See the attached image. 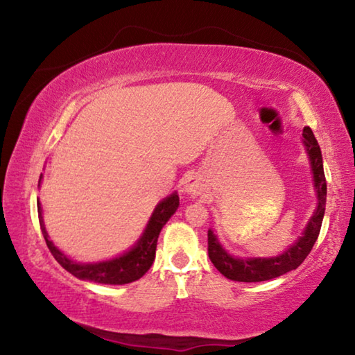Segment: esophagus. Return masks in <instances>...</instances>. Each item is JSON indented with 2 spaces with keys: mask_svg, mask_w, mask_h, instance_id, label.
<instances>
[{
  "mask_svg": "<svg viewBox=\"0 0 355 355\" xmlns=\"http://www.w3.org/2000/svg\"><path fill=\"white\" fill-rule=\"evenodd\" d=\"M184 191L188 192V194H191V196L202 194V183H200V180L197 178V177H194V175H191V177L186 178Z\"/></svg>",
  "mask_w": 355,
  "mask_h": 355,
  "instance_id": "1",
  "label": "esophagus"
}]
</instances>
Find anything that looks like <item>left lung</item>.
I'll return each instance as SVG.
<instances>
[{
  "label": "left lung",
  "instance_id": "obj_1",
  "mask_svg": "<svg viewBox=\"0 0 355 355\" xmlns=\"http://www.w3.org/2000/svg\"><path fill=\"white\" fill-rule=\"evenodd\" d=\"M302 136L305 147H307L311 171H313V182L318 194V208L315 214L310 218L302 236H299L297 241L290 249L285 250L284 254L271 258H235L228 255L222 249L218 238L213 235V232L208 230V257L216 269L222 275H225L227 279L252 284V282H264L280 277V275L300 266V263L307 258L310 250L313 249V244L316 243L321 230L324 209H326L327 184L326 177H324L321 148L318 146L313 131L305 127Z\"/></svg>",
  "mask_w": 355,
  "mask_h": 355
}]
</instances>
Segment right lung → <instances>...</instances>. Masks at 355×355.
<instances>
[{
    "instance_id": "add662e5",
    "label": "right lung",
    "mask_w": 355,
    "mask_h": 355,
    "mask_svg": "<svg viewBox=\"0 0 355 355\" xmlns=\"http://www.w3.org/2000/svg\"><path fill=\"white\" fill-rule=\"evenodd\" d=\"M40 180H42V175H40ZM178 205H180V199L177 192H173V194H171L169 197H166L163 202H159L158 207L155 208V211L148 220L146 230H144L142 236L139 238V241L136 243L133 249L127 252V254L120 255L117 258H112V260L84 264V263L71 261L70 258L65 257L62 252L59 250L56 245L50 241V239H48L44 220H42L40 203L37 202L40 230L44 233L48 249H50L53 257L56 258V261L61 264L65 271L73 274L78 279L95 282V284H106V285L131 284V282L141 279L142 275L148 271L155 260L156 243H158L161 228H163L166 222L171 219V216L177 211Z\"/></svg>"
}]
</instances>
